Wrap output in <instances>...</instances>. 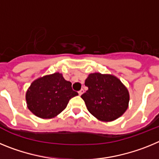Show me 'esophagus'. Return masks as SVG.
<instances>
[{"label":"esophagus","instance_id":"esophagus-1","mask_svg":"<svg viewBox=\"0 0 159 159\" xmlns=\"http://www.w3.org/2000/svg\"><path fill=\"white\" fill-rule=\"evenodd\" d=\"M84 89H81L80 91H79V92H78V93H79V95H82L83 93H84Z\"/></svg>","mask_w":159,"mask_h":159}]
</instances>
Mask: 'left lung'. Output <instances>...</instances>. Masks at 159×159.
<instances>
[{"label": "left lung", "mask_w": 159, "mask_h": 159, "mask_svg": "<svg viewBox=\"0 0 159 159\" xmlns=\"http://www.w3.org/2000/svg\"><path fill=\"white\" fill-rule=\"evenodd\" d=\"M85 86L88 90L81 98L88 111L100 121L116 120L128 108V90L115 75L92 73L86 79Z\"/></svg>", "instance_id": "obj_1"}]
</instances>
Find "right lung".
<instances>
[{
    "label": "right lung",
    "instance_id": "add662e5",
    "mask_svg": "<svg viewBox=\"0 0 159 159\" xmlns=\"http://www.w3.org/2000/svg\"><path fill=\"white\" fill-rule=\"evenodd\" d=\"M78 93L71 88V83L56 72L36 79L26 92L27 107L32 113L41 119H52L67 107L70 99Z\"/></svg>",
    "mask_w": 159,
    "mask_h": 159
}]
</instances>
